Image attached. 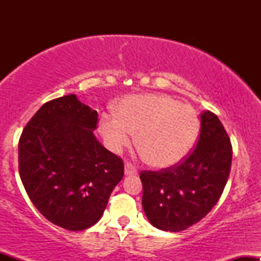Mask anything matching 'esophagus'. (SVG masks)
<instances>
[{"label":"esophagus","mask_w":261,"mask_h":261,"mask_svg":"<svg viewBox=\"0 0 261 261\" xmlns=\"http://www.w3.org/2000/svg\"><path fill=\"white\" fill-rule=\"evenodd\" d=\"M124 170H125V175H136L137 174V169L135 168L131 163H125Z\"/></svg>","instance_id":"1"}]
</instances>
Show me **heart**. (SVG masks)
<instances>
[{"instance_id": "heart-1", "label": "heart", "mask_w": 261, "mask_h": 261, "mask_svg": "<svg viewBox=\"0 0 261 261\" xmlns=\"http://www.w3.org/2000/svg\"><path fill=\"white\" fill-rule=\"evenodd\" d=\"M103 114L99 131L110 151L119 153L135 136L146 163L164 169L180 163L195 145L200 121L195 110L167 94L128 95Z\"/></svg>"}]
</instances>
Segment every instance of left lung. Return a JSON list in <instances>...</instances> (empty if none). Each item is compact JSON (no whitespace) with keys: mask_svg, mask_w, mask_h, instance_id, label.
I'll use <instances>...</instances> for the list:
<instances>
[{"mask_svg":"<svg viewBox=\"0 0 261 261\" xmlns=\"http://www.w3.org/2000/svg\"><path fill=\"white\" fill-rule=\"evenodd\" d=\"M196 147L179 166L161 172L143 170L142 207L152 226L180 232L199 222L216 205L232 163V146L214 113L201 114Z\"/></svg>","mask_w":261,"mask_h":261,"instance_id":"8db88e82","label":"left lung"}]
</instances>
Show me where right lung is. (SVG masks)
Listing matches in <instances>:
<instances>
[{"label":"right lung","mask_w":261,"mask_h":261,"mask_svg":"<svg viewBox=\"0 0 261 261\" xmlns=\"http://www.w3.org/2000/svg\"><path fill=\"white\" fill-rule=\"evenodd\" d=\"M98 113L76 94L45 103L27 124L18 145L19 174L43 216L68 230L100 220L124 163L97 140Z\"/></svg>","instance_id":"right-lung-1"}]
</instances>
